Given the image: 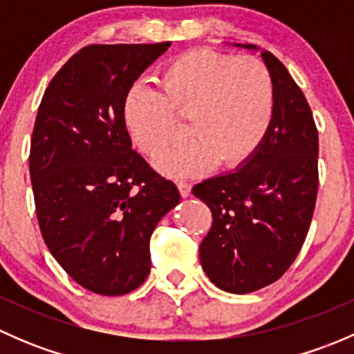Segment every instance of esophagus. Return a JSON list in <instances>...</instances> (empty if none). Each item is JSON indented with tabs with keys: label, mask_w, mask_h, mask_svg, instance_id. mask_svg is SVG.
Segmentation results:
<instances>
[{
	"label": "esophagus",
	"mask_w": 354,
	"mask_h": 354,
	"mask_svg": "<svg viewBox=\"0 0 354 354\" xmlns=\"http://www.w3.org/2000/svg\"><path fill=\"white\" fill-rule=\"evenodd\" d=\"M176 185H178V190H180L181 197H188V195L192 194V185L188 183V181L180 180Z\"/></svg>",
	"instance_id": "obj_1"
}]
</instances>
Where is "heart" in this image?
Listing matches in <instances>:
<instances>
[{"label":"heart","mask_w":354,"mask_h":354,"mask_svg":"<svg viewBox=\"0 0 354 354\" xmlns=\"http://www.w3.org/2000/svg\"><path fill=\"white\" fill-rule=\"evenodd\" d=\"M160 91L133 84L123 101V121L133 144L157 160L190 120L194 140L169 152L159 167L173 176L194 174L217 164L245 166L267 140L276 120L272 73L253 56L195 49L160 70Z\"/></svg>","instance_id":"1"}]
</instances>
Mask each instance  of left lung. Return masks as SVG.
I'll use <instances>...</instances> for the list:
<instances>
[{
    "mask_svg": "<svg viewBox=\"0 0 354 354\" xmlns=\"http://www.w3.org/2000/svg\"><path fill=\"white\" fill-rule=\"evenodd\" d=\"M262 58L277 92L269 137L241 169L192 190L212 212V226L200 243L202 269L217 288L234 295L269 286L291 267L319 192V130L312 109L286 66L270 51Z\"/></svg>",
    "mask_w": 354,
    "mask_h": 354,
    "instance_id": "obj_1",
    "label": "left lung"
}]
</instances>
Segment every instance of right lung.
Listing matches in <instances>:
<instances>
[{
  "label": "right lung",
  "mask_w": 354,
  "mask_h": 354,
  "mask_svg": "<svg viewBox=\"0 0 354 354\" xmlns=\"http://www.w3.org/2000/svg\"><path fill=\"white\" fill-rule=\"evenodd\" d=\"M169 46H85L39 104L28 156L39 227L56 262L95 295L144 283L152 231L180 202L176 185L131 149L123 121L128 88Z\"/></svg>",
  "instance_id": "right-lung-1"
}]
</instances>
